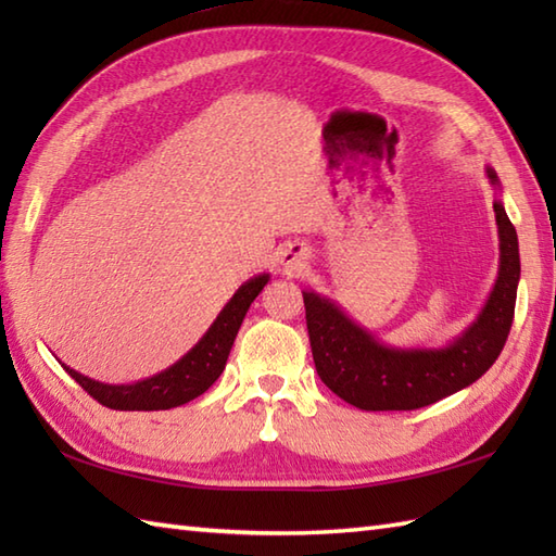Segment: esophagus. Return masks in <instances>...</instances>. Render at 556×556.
<instances>
[{
    "label": "esophagus",
    "mask_w": 556,
    "mask_h": 556,
    "mask_svg": "<svg viewBox=\"0 0 556 556\" xmlns=\"http://www.w3.org/2000/svg\"><path fill=\"white\" fill-rule=\"evenodd\" d=\"M287 265H289V263H287Z\"/></svg>",
    "instance_id": "34e87169"
}]
</instances>
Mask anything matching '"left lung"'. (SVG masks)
I'll return each instance as SVG.
<instances>
[{
  "label": "left lung",
  "mask_w": 556,
  "mask_h": 556,
  "mask_svg": "<svg viewBox=\"0 0 556 556\" xmlns=\"http://www.w3.org/2000/svg\"><path fill=\"white\" fill-rule=\"evenodd\" d=\"M488 174L497 181L492 169ZM494 212L502 251L497 285L478 323L452 346L440 351L387 349L353 325L334 303L303 293L315 370L339 399L361 410H413L473 384L492 368L511 332L521 277L514 224L502 203H494Z\"/></svg>",
  "instance_id": "obj_1"
}]
</instances>
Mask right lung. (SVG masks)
I'll list each match as a JSON object with an SVG mask.
<instances>
[{"instance_id":"add662e5","label":"right lung","mask_w":556,"mask_h":556,"mask_svg":"<svg viewBox=\"0 0 556 556\" xmlns=\"http://www.w3.org/2000/svg\"><path fill=\"white\" fill-rule=\"evenodd\" d=\"M267 275H260L251 281H245V285L233 293V299L224 305V311L219 313L215 325L207 329V334L200 339L179 363H174L169 370L150 377V380L112 387L88 380V377L66 368V365L64 370L74 377L92 399L114 410H167L174 406L188 404V401H193L195 396L207 392L222 375L243 317L257 293L267 285Z\"/></svg>"}]
</instances>
